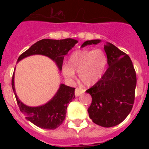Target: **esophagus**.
Masks as SVG:
<instances>
[{
    "label": "esophagus",
    "mask_w": 149,
    "mask_h": 149,
    "mask_svg": "<svg viewBox=\"0 0 149 149\" xmlns=\"http://www.w3.org/2000/svg\"><path fill=\"white\" fill-rule=\"evenodd\" d=\"M84 90H82V89L80 88H76V90H75V95H76V97H79L81 93H84Z\"/></svg>",
    "instance_id": "obj_1"
}]
</instances>
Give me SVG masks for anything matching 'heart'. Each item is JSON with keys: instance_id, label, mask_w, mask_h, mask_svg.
<instances>
[{"instance_id": "1", "label": "heart", "mask_w": 149, "mask_h": 149, "mask_svg": "<svg viewBox=\"0 0 149 149\" xmlns=\"http://www.w3.org/2000/svg\"><path fill=\"white\" fill-rule=\"evenodd\" d=\"M107 63V58L103 50L78 49L70 54L68 65H63L62 71L67 78L74 77V72H79L81 81L91 85L102 77Z\"/></svg>"}]
</instances>
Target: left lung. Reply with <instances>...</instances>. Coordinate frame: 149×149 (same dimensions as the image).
<instances>
[{"label":"left lung","instance_id":"8db88e82","mask_svg":"<svg viewBox=\"0 0 149 149\" xmlns=\"http://www.w3.org/2000/svg\"><path fill=\"white\" fill-rule=\"evenodd\" d=\"M100 39L86 41L83 47L97 45ZM108 68L101 79L86 91L92 97L89 116L101 127H113L131 112L134 101L136 73L131 58L110 42L104 45Z\"/></svg>","mask_w":149,"mask_h":149}]
</instances>
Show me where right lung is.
<instances>
[{"instance_id":"right-lung-1","label":"right lung","mask_w":149,"mask_h":149,"mask_svg":"<svg viewBox=\"0 0 149 149\" xmlns=\"http://www.w3.org/2000/svg\"><path fill=\"white\" fill-rule=\"evenodd\" d=\"M78 41L72 38L61 40L42 39L32 45L17 58H22L32 55H43L48 56L56 63L58 70H62L63 58ZM15 72L13 73L11 85L15 93L20 111L26 116V119L36 126L43 129L54 130L63 124L65 118L68 104L75 98V88L60 84L57 93L49 101L38 107H29L24 104L15 93Z\"/></svg>"}]
</instances>
